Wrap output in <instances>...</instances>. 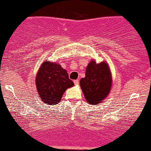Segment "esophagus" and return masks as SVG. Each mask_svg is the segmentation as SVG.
I'll list each match as a JSON object with an SVG mask.
<instances>
[{"label": "esophagus", "mask_w": 151, "mask_h": 151, "mask_svg": "<svg viewBox=\"0 0 151 151\" xmlns=\"http://www.w3.org/2000/svg\"><path fill=\"white\" fill-rule=\"evenodd\" d=\"M73 82H74V84H75V85H78V84H79V80H74L73 81Z\"/></svg>", "instance_id": "esophagus-1"}]
</instances>
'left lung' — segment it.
<instances>
[{"instance_id":"1","label":"left lung","mask_w":151,"mask_h":151,"mask_svg":"<svg viewBox=\"0 0 151 151\" xmlns=\"http://www.w3.org/2000/svg\"><path fill=\"white\" fill-rule=\"evenodd\" d=\"M112 76L106 62L96 63L91 60L86 68L85 77L81 78L80 85L86 102L98 105L108 96L112 86Z\"/></svg>"}]
</instances>
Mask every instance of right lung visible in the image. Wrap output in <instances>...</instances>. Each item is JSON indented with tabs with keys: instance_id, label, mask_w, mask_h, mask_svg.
I'll return each mask as SVG.
<instances>
[{
	"instance_id": "1",
	"label": "right lung",
	"mask_w": 151,
	"mask_h": 151,
	"mask_svg": "<svg viewBox=\"0 0 151 151\" xmlns=\"http://www.w3.org/2000/svg\"><path fill=\"white\" fill-rule=\"evenodd\" d=\"M38 96L45 104L55 105L64 93L74 86L67 71L57 63L46 60L41 64L36 77Z\"/></svg>"
}]
</instances>
